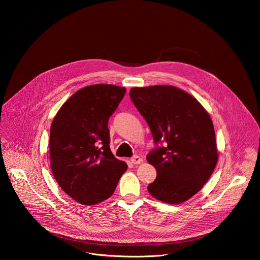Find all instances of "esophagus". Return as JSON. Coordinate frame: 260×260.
<instances>
[{"mask_svg":"<svg viewBox=\"0 0 260 260\" xmlns=\"http://www.w3.org/2000/svg\"><path fill=\"white\" fill-rule=\"evenodd\" d=\"M131 162L133 164H140L142 162V159L138 156V155H134L132 158H131Z\"/></svg>","mask_w":260,"mask_h":260,"instance_id":"34e87169","label":"esophagus"}]
</instances>
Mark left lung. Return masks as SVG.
<instances>
[{
  "label": "left lung",
  "mask_w": 260,
  "mask_h": 260,
  "mask_svg": "<svg viewBox=\"0 0 260 260\" xmlns=\"http://www.w3.org/2000/svg\"><path fill=\"white\" fill-rule=\"evenodd\" d=\"M129 95L146 120L155 144L163 143L147 155L157 171L149 193L169 204L185 202L207 182L218 160L208 112L174 86L135 87Z\"/></svg>",
  "instance_id": "left-lung-1"
}]
</instances>
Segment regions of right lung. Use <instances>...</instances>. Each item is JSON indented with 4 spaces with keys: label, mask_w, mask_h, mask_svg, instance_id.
<instances>
[{
    "label": "right lung",
    "mask_w": 260,
    "mask_h": 260,
    "mask_svg": "<svg viewBox=\"0 0 260 260\" xmlns=\"http://www.w3.org/2000/svg\"><path fill=\"white\" fill-rule=\"evenodd\" d=\"M126 89L110 84L87 86L56 114L50 129V161L59 186L83 205H94L114 193L127 164L109 146L108 121Z\"/></svg>",
    "instance_id": "obj_1"
}]
</instances>
